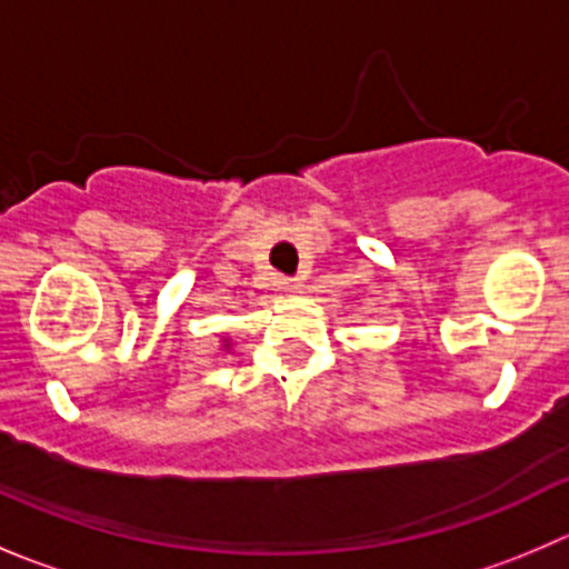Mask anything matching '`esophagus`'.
Returning <instances> with one entry per match:
<instances>
[{
	"instance_id": "1",
	"label": "esophagus",
	"mask_w": 569,
	"mask_h": 569,
	"mask_svg": "<svg viewBox=\"0 0 569 569\" xmlns=\"http://www.w3.org/2000/svg\"><path fill=\"white\" fill-rule=\"evenodd\" d=\"M276 284H279L281 293H299V290H301V281L293 279V276H281Z\"/></svg>"
}]
</instances>
